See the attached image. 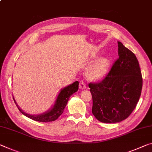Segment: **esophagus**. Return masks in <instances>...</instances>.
<instances>
[{
  "mask_svg": "<svg viewBox=\"0 0 152 152\" xmlns=\"http://www.w3.org/2000/svg\"><path fill=\"white\" fill-rule=\"evenodd\" d=\"M79 87H80V88L82 89V90H83V89H85L86 88V84L85 82L83 80L80 81V85H79Z\"/></svg>",
  "mask_w": 152,
  "mask_h": 152,
  "instance_id": "1",
  "label": "esophagus"
}]
</instances>
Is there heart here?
Wrapping results in <instances>:
<instances>
[{"label": "heart", "mask_w": 152, "mask_h": 152, "mask_svg": "<svg viewBox=\"0 0 152 152\" xmlns=\"http://www.w3.org/2000/svg\"><path fill=\"white\" fill-rule=\"evenodd\" d=\"M110 66V61L107 57H101L88 67L86 76L91 80H101L107 74Z\"/></svg>", "instance_id": "heart-1"}]
</instances>
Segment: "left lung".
<instances>
[{
  "label": "left lung",
  "instance_id": "obj_1",
  "mask_svg": "<svg viewBox=\"0 0 152 152\" xmlns=\"http://www.w3.org/2000/svg\"><path fill=\"white\" fill-rule=\"evenodd\" d=\"M118 59L100 83L89 84L92 112L99 121L117 123L127 118L141 96L143 80L139 61L133 53L118 41Z\"/></svg>",
  "mask_w": 152,
  "mask_h": 152
}]
</instances>
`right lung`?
Returning <instances> with one entry per match:
<instances>
[{
	"label": "right lung",
	"instance_id": "right-lung-1",
	"mask_svg": "<svg viewBox=\"0 0 152 152\" xmlns=\"http://www.w3.org/2000/svg\"><path fill=\"white\" fill-rule=\"evenodd\" d=\"M78 82L76 81L74 82V83L70 84V85L66 86V87L61 88V90H60V92L59 93L58 95H57L56 99H55L54 104L48 110L41 113V114L37 115L30 114L24 112V111L21 110L20 106L18 105V103H17L13 96V97L14 102H15L19 110H20L24 115H26V117L38 122H52L54 121V120H56L60 115H61L62 113H63L64 110L65 109V107H66L67 102H68L70 96L72 95H73L74 93H76V91H78Z\"/></svg>",
	"mask_w": 152,
	"mask_h": 152
}]
</instances>
